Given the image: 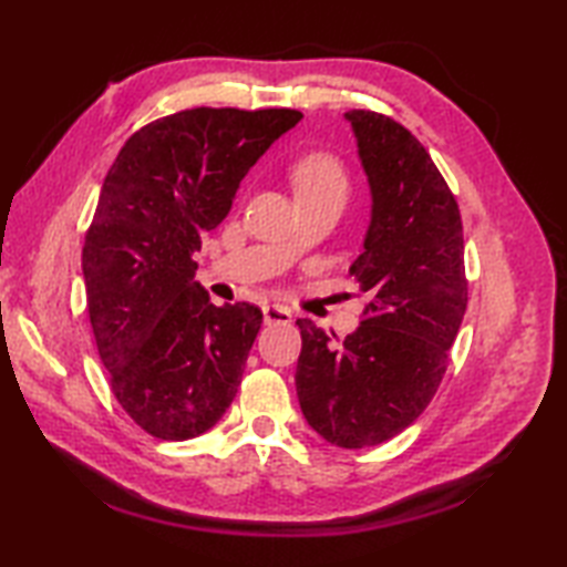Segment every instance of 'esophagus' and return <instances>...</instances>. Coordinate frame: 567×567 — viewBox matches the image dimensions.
Segmentation results:
<instances>
[{
	"instance_id": "obj_1",
	"label": "esophagus",
	"mask_w": 567,
	"mask_h": 567,
	"mask_svg": "<svg viewBox=\"0 0 567 567\" xmlns=\"http://www.w3.org/2000/svg\"><path fill=\"white\" fill-rule=\"evenodd\" d=\"M262 319L265 323H290L292 311L282 305H265L262 307Z\"/></svg>"
}]
</instances>
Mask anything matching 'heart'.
<instances>
[{"label": "heart", "mask_w": 567, "mask_h": 567, "mask_svg": "<svg viewBox=\"0 0 567 567\" xmlns=\"http://www.w3.org/2000/svg\"><path fill=\"white\" fill-rule=\"evenodd\" d=\"M292 185L297 199L348 195V175L341 161L331 153H309L292 167Z\"/></svg>", "instance_id": "heart-1"}]
</instances>
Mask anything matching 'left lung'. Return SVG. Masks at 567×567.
Returning <instances> with one entry per match:
<instances>
[{
    "label": "left lung",
    "instance_id": "8db88e82",
    "mask_svg": "<svg viewBox=\"0 0 567 567\" xmlns=\"http://www.w3.org/2000/svg\"><path fill=\"white\" fill-rule=\"evenodd\" d=\"M343 116L370 187L363 252L351 265L370 302L341 343L297 319L295 382L319 436L368 449L402 433L439 390L467 305L465 246L461 212L426 148L390 116Z\"/></svg>",
    "mask_w": 567,
    "mask_h": 567
}]
</instances>
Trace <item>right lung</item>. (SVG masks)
Returning a JSON list of instances; mask_svg holds the SVG:
<instances>
[{
    "instance_id": "obj_1",
    "label": "right lung",
    "mask_w": 567,
    "mask_h": 567,
    "mask_svg": "<svg viewBox=\"0 0 567 567\" xmlns=\"http://www.w3.org/2000/svg\"><path fill=\"white\" fill-rule=\"evenodd\" d=\"M299 122L295 110L179 112L136 131L104 177L82 248L87 309L116 400L151 436L195 439L234 402L262 311L212 305L192 256Z\"/></svg>"
}]
</instances>
